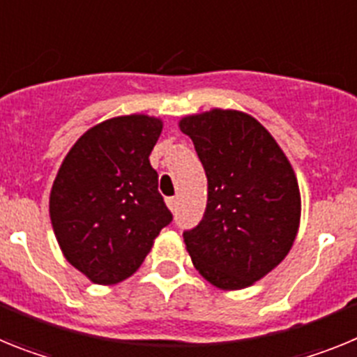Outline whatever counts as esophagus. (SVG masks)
<instances>
[{
  "label": "esophagus",
  "mask_w": 357,
  "mask_h": 357,
  "mask_svg": "<svg viewBox=\"0 0 357 357\" xmlns=\"http://www.w3.org/2000/svg\"><path fill=\"white\" fill-rule=\"evenodd\" d=\"M166 206H168V209L172 211H175L176 209V198L175 197H172V198H166Z\"/></svg>",
  "instance_id": "esophagus-1"
}]
</instances>
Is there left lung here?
<instances>
[{
	"label": "left lung",
	"mask_w": 357,
	"mask_h": 357,
	"mask_svg": "<svg viewBox=\"0 0 357 357\" xmlns=\"http://www.w3.org/2000/svg\"><path fill=\"white\" fill-rule=\"evenodd\" d=\"M207 175V209L184 232L185 250L207 282L243 289L284 261L301 225V189L273 135L243 110L181 118Z\"/></svg>",
	"instance_id": "1"
}]
</instances>
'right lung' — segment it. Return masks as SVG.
Returning <instances> with one entry per match:
<instances>
[{
    "mask_svg": "<svg viewBox=\"0 0 357 357\" xmlns=\"http://www.w3.org/2000/svg\"><path fill=\"white\" fill-rule=\"evenodd\" d=\"M162 127L148 114L105 119L78 137L56 172L53 232L66 261L94 284L134 275L172 222L148 159Z\"/></svg>",
    "mask_w": 357,
    "mask_h": 357,
    "instance_id": "right-lung-1",
    "label": "right lung"
}]
</instances>
